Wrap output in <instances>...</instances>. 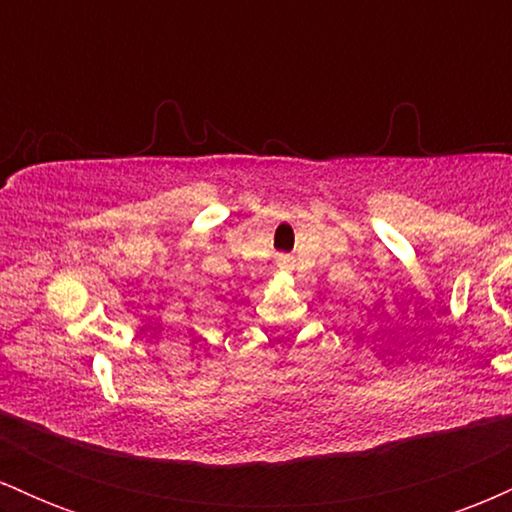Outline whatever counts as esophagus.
<instances>
[{
    "mask_svg": "<svg viewBox=\"0 0 512 512\" xmlns=\"http://www.w3.org/2000/svg\"><path fill=\"white\" fill-rule=\"evenodd\" d=\"M293 262H296V260H293L291 255H279V257H276V267H279L281 272H291Z\"/></svg>",
    "mask_w": 512,
    "mask_h": 512,
    "instance_id": "34e87169",
    "label": "esophagus"
}]
</instances>
